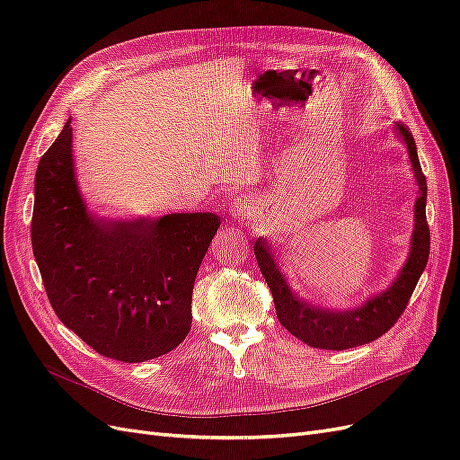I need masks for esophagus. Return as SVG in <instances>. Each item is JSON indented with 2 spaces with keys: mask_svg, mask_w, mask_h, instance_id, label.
<instances>
[{
  "mask_svg": "<svg viewBox=\"0 0 460 460\" xmlns=\"http://www.w3.org/2000/svg\"><path fill=\"white\" fill-rule=\"evenodd\" d=\"M249 215V203L245 199H235L230 207V218L234 222H243Z\"/></svg>",
  "mask_w": 460,
  "mask_h": 460,
  "instance_id": "1",
  "label": "esophagus"
}]
</instances>
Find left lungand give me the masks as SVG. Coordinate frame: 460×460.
Here are the masks:
<instances>
[{
    "instance_id": "left-lung-1",
    "label": "left lung",
    "mask_w": 460,
    "mask_h": 460,
    "mask_svg": "<svg viewBox=\"0 0 460 460\" xmlns=\"http://www.w3.org/2000/svg\"><path fill=\"white\" fill-rule=\"evenodd\" d=\"M394 130L399 140L407 146L414 182L419 184V196H416L414 201V230L411 235L409 257L395 280L384 291L368 297L358 307L347 311L313 305L307 299L299 297L289 288L284 272L276 264L274 252L269 242L262 235L255 240V257L264 276V282L269 284L272 291L278 320H280V324L289 333H294L296 338L311 347H316V349L343 351L384 336L397 323L402 311H405L412 289L419 284L420 274L426 269L429 255V228L426 222V176L422 174L419 153H416L414 137L409 128L402 127V124H394Z\"/></svg>"
}]
</instances>
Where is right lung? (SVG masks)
I'll use <instances>...</instances> for the list:
<instances>
[{"label":"right lung","instance_id":"right-lung-1","mask_svg":"<svg viewBox=\"0 0 460 460\" xmlns=\"http://www.w3.org/2000/svg\"><path fill=\"white\" fill-rule=\"evenodd\" d=\"M218 226L215 213H92L75 176L71 119L38 163L31 234L41 282L61 323L103 357L144 363L184 341Z\"/></svg>","mask_w":460,"mask_h":460}]
</instances>
